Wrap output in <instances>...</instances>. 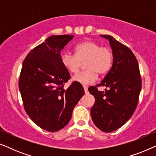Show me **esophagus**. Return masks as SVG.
Returning a JSON list of instances; mask_svg holds the SVG:
<instances>
[{
	"mask_svg": "<svg viewBox=\"0 0 156 156\" xmlns=\"http://www.w3.org/2000/svg\"><path fill=\"white\" fill-rule=\"evenodd\" d=\"M83 87H84V93H85V94H88V93H89V91H88V87H87V86H84Z\"/></svg>",
	"mask_w": 156,
	"mask_h": 156,
	"instance_id": "34e87169",
	"label": "esophagus"
}]
</instances>
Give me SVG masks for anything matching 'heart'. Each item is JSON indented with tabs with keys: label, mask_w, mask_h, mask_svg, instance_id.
I'll use <instances>...</instances> for the list:
<instances>
[{
	"label": "heart",
	"mask_w": 156,
	"mask_h": 156,
	"mask_svg": "<svg viewBox=\"0 0 156 156\" xmlns=\"http://www.w3.org/2000/svg\"><path fill=\"white\" fill-rule=\"evenodd\" d=\"M114 55L107 47L92 40H86L76 44L74 55L64 53L61 62L66 69L72 74L78 72L82 63H85V71L79 72L72 80L81 84H90L95 82L98 74L104 75L110 71L113 65Z\"/></svg>",
	"instance_id": "obj_1"
}]
</instances>
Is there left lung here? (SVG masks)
<instances>
[{
  "instance_id": "obj_1",
  "label": "left lung",
  "mask_w": 156,
  "mask_h": 156,
  "mask_svg": "<svg viewBox=\"0 0 156 156\" xmlns=\"http://www.w3.org/2000/svg\"><path fill=\"white\" fill-rule=\"evenodd\" d=\"M101 36L109 41L114 60L110 71L97 85L108 89L102 92L96 87L89 88L95 98L91 116L98 129L109 133L122 126L135 112L141 90V78L132 51L111 35Z\"/></svg>"
}]
</instances>
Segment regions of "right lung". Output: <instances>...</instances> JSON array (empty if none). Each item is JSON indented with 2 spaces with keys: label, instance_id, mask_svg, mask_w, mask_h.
I'll return each instance as SVG.
<instances>
[{
  "label": "right lung",
  "instance_id": "1",
  "mask_svg": "<svg viewBox=\"0 0 156 156\" xmlns=\"http://www.w3.org/2000/svg\"><path fill=\"white\" fill-rule=\"evenodd\" d=\"M74 35H52L32 50L23 63L19 89L25 112L41 129L55 132L71 119L74 106L84 94L82 84H64L70 74L61 62V50Z\"/></svg>",
  "mask_w": 156,
  "mask_h": 156
}]
</instances>
